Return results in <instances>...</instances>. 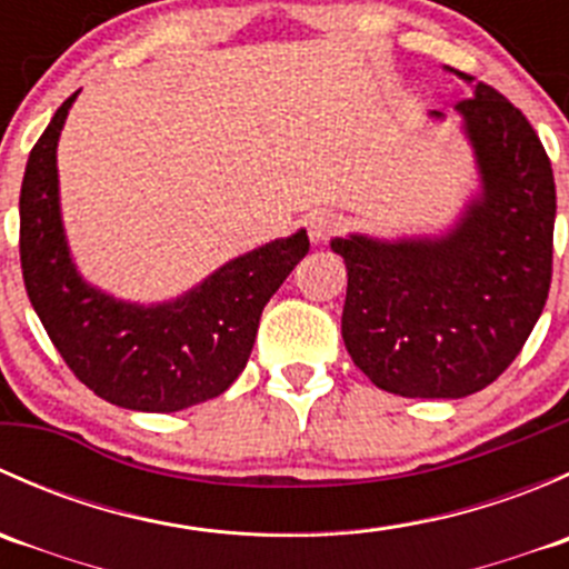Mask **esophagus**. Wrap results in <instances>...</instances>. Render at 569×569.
<instances>
[{"label": "esophagus", "instance_id": "obj_1", "mask_svg": "<svg viewBox=\"0 0 569 569\" xmlns=\"http://www.w3.org/2000/svg\"><path fill=\"white\" fill-rule=\"evenodd\" d=\"M343 231V217L336 211H319L308 220V237L313 244H325Z\"/></svg>", "mask_w": 569, "mask_h": 569}]
</instances>
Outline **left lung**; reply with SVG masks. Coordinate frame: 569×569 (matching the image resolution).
Here are the masks:
<instances>
[{
  "mask_svg": "<svg viewBox=\"0 0 569 569\" xmlns=\"http://www.w3.org/2000/svg\"><path fill=\"white\" fill-rule=\"evenodd\" d=\"M470 84L460 109L485 192L440 239H336L347 263L341 336L355 366L407 399H462L509 369L531 336L553 274L556 183L526 114ZM440 114V112H435Z\"/></svg>",
  "mask_w": 569,
  "mask_h": 569,
  "instance_id": "obj_1",
  "label": "left lung"
}]
</instances>
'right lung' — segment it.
<instances>
[{
  "instance_id": "add662e5",
  "label": "right lung",
  "mask_w": 569,
  "mask_h": 569,
  "mask_svg": "<svg viewBox=\"0 0 569 569\" xmlns=\"http://www.w3.org/2000/svg\"><path fill=\"white\" fill-rule=\"evenodd\" d=\"M73 99L62 101L40 134L21 183L27 297L73 377L101 399L142 412L214 399L248 366L263 306L311 248L308 233L233 258L164 306H129L90 289L68 256L57 200V140Z\"/></svg>"
}]
</instances>
